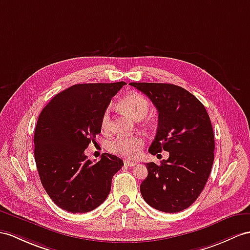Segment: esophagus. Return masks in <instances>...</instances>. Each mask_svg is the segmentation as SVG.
<instances>
[{
  "label": "esophagus",
  "mask_w": 250,
  "mask_h": 250,
  "mask_svg": "<svg viewBox=\"0 0 250 250\" xmlns=\"http://www.w3.org/2000/svg\"><path fill=\"white\" fill-rule=\"evenodd\" d=\"M124 164H125V166H127V167H135L137 163H136L135 161H130V160H125V161H124Z\"/></svg>",
  "instance_id": "34e87169"
}]
</instances>
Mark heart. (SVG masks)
Masks as SVG:
<instances>
[{
    "label": "heart",
    "mask_w": 250,
    "mask_h": 250,
    "mask_svg": "<svg viewBox=\"0 0 250 250\" xmlns=\"http://www.w3.org/2000/svg\"><path fill=\"white\" fill-rule=\"evenodd\" d=\"M120 107L128 112L133 119L142 120L149 110V102L145 96L140 93H129L120 101ZM101 127L104 131L111 128V117L109 109L103 112L101 118ZM144 145V138L140 135L120 136L108 143V149L110 153L126 157L136 158L141 154Z\"/></svg>",
    "instance_id": "heart-1"
}]
</instances>
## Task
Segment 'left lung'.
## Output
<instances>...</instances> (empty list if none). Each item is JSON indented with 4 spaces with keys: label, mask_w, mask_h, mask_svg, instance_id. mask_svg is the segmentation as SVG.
I'll use <instances>...</instances> for the list:
<instances>
[{
    "label": "left lung",
    "mask_w": 250,
    "mask_h": 250,
    "mask_svg": "<svg viewBox=\"0 0 250 250\" xmlns=\"http://www.w3.org/2000/svg\"><path fill=\"white\" fill-rule=\"evenodd\" d=\"M158 110V129L148 151H168L160 166L146 163L140 186L153 208L176 213L188 208L204 190L214 160V135L205 106L186 89L172 83H130Z\"/></svg>",
    "instance_id": "8db88e82"
}]
</instances>
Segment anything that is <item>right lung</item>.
Wrapping results in <instances>:
<instances>
[{
    "mask_svg": "<svg viewBox=\"0 0 250 250\" xmlns=\"http://www.w3.org/2000/svg\"><path fill=\"white\" fill-rule=\"evenodd\" d=\"M126 83H78L48 102L35 129V161L41 184L59 208L86 213L105 202L113 175L124 166L103 154L93 163L84 155L101 132V118Z\"/></svg>",
    "mask_w": 250,
    "mask_h": 250,
    "instance_id": "add662e5",
    "label": "right lung"
}]
</instances>
